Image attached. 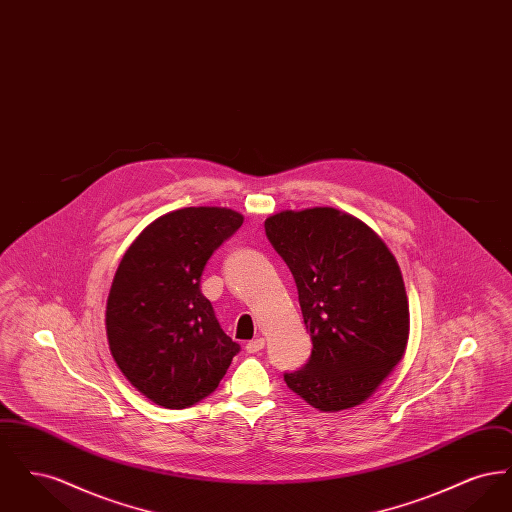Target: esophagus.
<instances>
[{"mask_svg":"<svg viewBox=\"0 0 512 512\" xmlns=\"http://www.w3.org/2000/svg\"><path fill=\"white\" fill-rule=\"evenodd\" d=\"M261 349H265V340H263V338L251 340L245 345V351H247V353H259Z\"/></svg>","mask_w":512,"mask_h":512,"instance_id":"esophagus-1","label":"esophagus"}]
</instances>
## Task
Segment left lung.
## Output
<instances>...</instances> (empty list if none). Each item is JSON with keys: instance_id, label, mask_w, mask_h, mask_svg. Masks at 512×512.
<instances>
[{"instance_id": "1", "label": "left lung", "mask_w": 512, "mask_h": 512, "mask_svg": "<svg viewBox=\"0 0 512 512\" xmlns=\"http://www.w3.org/2000/svg\"><path fill=\"white\" fill-rule=\"evenodd\" d=\"M268 242L292 270L313 351L284 374L324 413L366 401L403 359L409 301L395 257L363 220L332 207L265 220Z\"/></svg>"}]
</instances>
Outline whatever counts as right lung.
I'll use <instances>...</instances> for the list:
<instances>
[{
    "label": "right lung",
    "instance_id": "add662e5",
    "mask_svg": "<svg viewBox=\"0 0 512 512\" xmlns=\"http://www.w3.org/2000/svg\"><path fill=\"white\" fill-rule=\"evenodd\" d=\"M242 222L226 207L172 211L142 230L115 272L105 311L111 355L126 380L165 409L211 395L240 351L199 282Z\"/></svg>",
    "mask_w": 512,
    "mask_h": 512
}]
</instances>
